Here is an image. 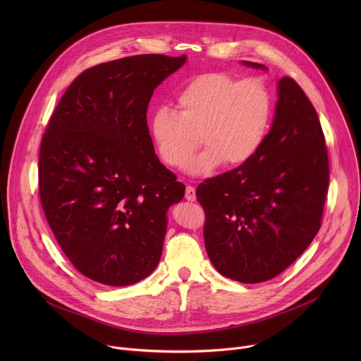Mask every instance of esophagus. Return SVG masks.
<instances>
[{"label":"esophagus","instance_id":"1","mask_svg":"<svg viewBox=\"0 0 361 361\" xmlns=\"http://www.w3.org/2000/svg\"><path fill=\"white\" fill-rule=\"evenodd\" d=\"M185 200H188V201H194L195 200V188L194 187H191V185H187V188H185Z\"/></svg>","mask_w":361,"mask_h":361}]
</instances>
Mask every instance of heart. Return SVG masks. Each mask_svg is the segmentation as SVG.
<instances>
[{"instance_id": "heart-1", "label": "heart", "mask_w": 361, "mask_h": 361, "mask_svg": "<svg viewBox=\"0 0 361 361\" xmlns=\"http://www.w3.org/2000/svg\"><path fill=\"white\" fill-rule=\"evenodd\" d=\"M176 106L178 113L161 109L152 116L151 137L161 161L183 169L200 135L205 148L188 164L191 174H209L223 163L247 164L262 149L273 120L267 84L227 73L197 75L177 94Z\"/></svg>"}]
</instances>
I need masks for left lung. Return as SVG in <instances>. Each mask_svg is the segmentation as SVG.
Instances as JSON below:
<instances>
[{
	"label": "left lung",
	"instance_id": "left-lung-1",
	"mask_svg": "<svg viewBox=\"0 0 361 361\" xmlns=\"http://www.w3.org/2000/svg\"><path fill=\"white\" fill-rule=\"evenodd\" d=\"M277 97L257 156L205 180L195 192L210 262L224 277L247 284L274 279L310 245L329 190L327 147L313 104L290 77L277 82Z\"/></svg>",
	"mask_w": 361,
	"mask_h": 361
}]
</instances>
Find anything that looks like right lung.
I'll use <instances>...</instances> for the list:
<instances>
[{
    "instance_id": "right-lung-1",
    "label": "right lung",
    "mask_w": 361,
    "mask_h": 361,
    "mask_svg": "<svg viewBox=\"0 0 361 361\" xmlns=\"http://www.w3.org/2000/svg\"><path fill=\"white\" fill-rule=\"evenodd\" d=\"M187 56L142 54L81 73L41 140L38 180L47 221L73 266L114 287L156 270L167 212L185 187L149 137L151 95Z\"/></svg>"
}]
</instances>
